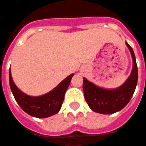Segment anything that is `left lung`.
Instances as JSON below:
<instances>
[{"instance_id": "1", "label": "left lung", "mask_w": 146, "mask_h": 146, "mask_svg": "<svg viewBox=\"0 0 146 146\" xmlns=\"http://www.w3.org/2000/svg\"><path fill=\"white\" fill-rule=\"evenodd\" d=\"M125 44L131 54L133 68L129 78L121 86L115 89H106L83 78V90L86 101L90 109L97 113L110 114L119 111L129 103L134 94L137 84V66L132 48L128 43Z\"/></svg>"}]
</instances>
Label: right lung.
I'll return each mask as SVG.
<instances>
[{"instance_id": "add662e5", "label": "right lung", "mask_w": 146, "mask_h": 146, "mask_svg": "<svg viewBox=\"0 0 146 146\" xmlns=\"http://www.w3.org/2000/svg\"><path fill=\"white\" fill-rule=\"evenodd\" d=\"M9 74V86L16 102L25 112L37 118L48 117L58 113L64 100L65 93L74 76V74H70L47 94L38 97H32L24 94L17 88L13 82L10 71Z\"/></svg>"}]
</instances>
